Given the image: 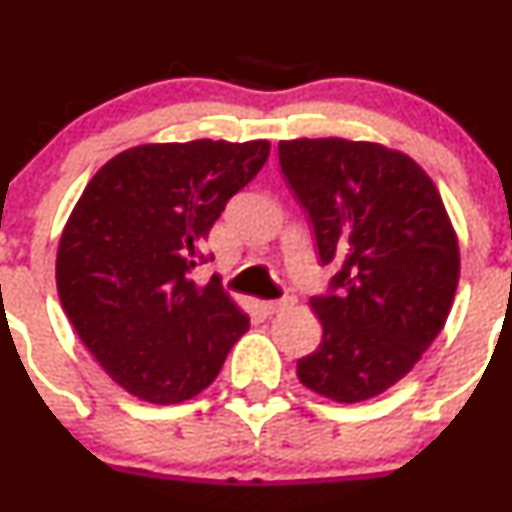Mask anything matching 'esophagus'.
<instances>
[{
  "label": "esophagus",
  "mask_w": 512,
  "mask_h": 512,
  "mask_svg": "<svg viewBox=\"0 0 512 512\" xmlns=\"http://www.w3.org/2000/svg\"><path fill=\"white\" fill-rule=\"evenodd\" d=\"M294 304V297H285V299H275V302H262V309H265L267 314H280L285 312Z\"/></svg>",
  "instance_id": "obj_1"
}]
</instances>
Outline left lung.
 I'll return each instance as SVG.
<instances>
[{"label": "left lung", "mask_w": 512, "mask_h": 512, "mask_svg": "<svg viewBox=\"0 0 512 512\" xmlns=\"http://www.w3.org/2000/svg\"><path fill=\"white\" fill-rule=\"evenodd\" d=\"M282 173L307 208L337 294L312 297L317 352L297 361L307 389L339 404L404 379L446 324L461 250L431 175L371 141H280Z\"/></svg>", "instance_id": "obj_1"}]
</instances>
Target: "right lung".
<instances>
[{"label": "right lung", "instance_id": "right-lung-1", "mask_svg": "<svg viewBox=\"0 0 512 512\" xmlns=\"http://www.w3.org/2000/svg\"><path fill=\"white\" fill-rule=\"evenodd\" d=\"M270 156V141L141 143L96 170L61 230L56 289L94 359L148 404L208 389L250 317L190 277L210 227Z\"/></svg>", "mask_w": 512, "mask_h": 512}]
</instances>
